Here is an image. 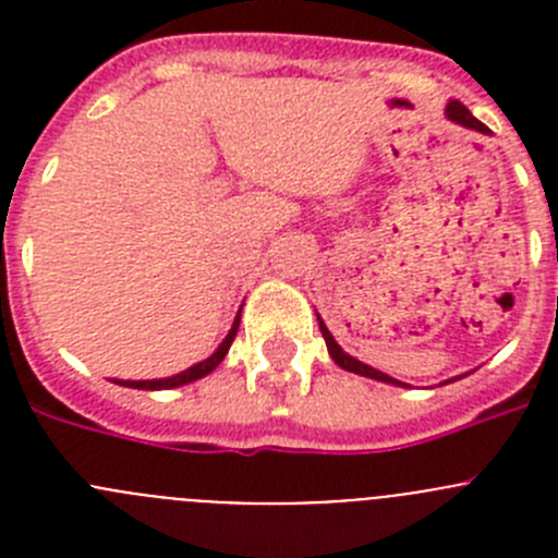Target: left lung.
I'll return each instance as SVG.
<instances>
[{
    "instance_id": "left-lung-1",
    "label": "left lung",
    "mask_w": 558,
    "mask_h": 558,
    "mask_svg": "<svg viewBox=\"0 0 558 558\" xmlns=\"http://www.w3.org/2000/svg\"><path fill=\"white\" fill-rule=\"evenodd\" d=\"M447 120H452V122H456V125H463V128H472V131L486 133V125H483V122H477L475 117H472V113H470V108L461 106V102H458V100H450V102H447ZM318 327H322L324 340H327L329 357H332L340 368H347V372L360 374V377L379 379V383H391V386H405V383H399V379L388 377V374H383V372H377V368L366 366V363H363V360H357V357H352V354L343 352V349H340L338 340H335V338H332V332H329V329H327V324L322 322V315H318Z\"/></svg>"
}]
</instances>
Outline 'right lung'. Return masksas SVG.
<instances>
[{"mask_svg":"<svg viewBox=\"0 0 558 558\" xmlns=\"http://www.w3.org/2000/svg\"><path fill=\"white\" fill-rule=\"evenodd\" d=\"M243 313V310H240ZM240 313H236L234 324H231L229 335L223 338V343H220L215 352L209 354L206 360H201V363H195V366H190L186 372H179L172 374V377H161V379H113L117 386H125V388H140V391H167V388H179V386H186V383H195V379L206 377L209 372H215V368L223 363V357L229 354V347L231 340H234L236 335V327H240Z\"/></svg>","mask_w":558,"mask_h":558,"instance_id":"right-lung-1","label":"right lung"}]
</instances>
